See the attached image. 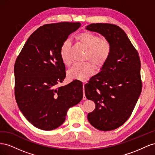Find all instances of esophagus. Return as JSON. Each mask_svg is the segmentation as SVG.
<instances>
[{"label": "esophagus", "instance_id": "obj_1", "mask_svg": "<svg viewBox=\"0 0 155 155\" xmlns=\"http://www.w3.org/2000/svg\"><path fill=\"white\" fill-rule=\"evenodd\" d=\"M83 100H85L87 99V97H86L85 94V84H83Z\"/></svg>", "mask_w": 155, "mask_h": 155}]
</instances>
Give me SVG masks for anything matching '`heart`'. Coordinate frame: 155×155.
<instances>
[{
    "instance_id": "heart-1",
    "label": "heart",
    "mask_w": 155,
    "mask_h": 155,
    "mask_svg": "<svg viewBox=\"0 0 155 155\" xmlns=\"http://www.w3.org/2000/svg\"><path fill=\"white\" fill-rule=\"evenodd\" d=\"M76 39L88 50L85 60L90 61L96 66H103L109 58L110 45L107 41L103 40L99 35L90 31H83L76 36ZM72 46L71 39L67 38L64 40L60 47V58L65 65L71 63L70 51ZM94 72V67L90 62L77 63L68 70L67 76L70 80L85 81L91 77Z\"/></svg>"
}]
</instances>
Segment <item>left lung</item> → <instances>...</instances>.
<instances>
[{
  "instance_id": "8db88e82",
  "label": "left lung",
  "mask_w": 155,
  "mask_h": 155,
  "mask_svg": "<svg viewBox=\"0 0 155 155\" xmlns=\"http://www.w3.org/2000/svg\"><path fill=\"white\" fill-rule=\"evenodd\" d=\"M86 29L104 36L111 48L109 58L101 71L85 85L87 98L96 105L87 118L98 130H114L129 119L141 94L139 55L125 31L118 26L93 23Z\"/></svg>"
}]
</instances>
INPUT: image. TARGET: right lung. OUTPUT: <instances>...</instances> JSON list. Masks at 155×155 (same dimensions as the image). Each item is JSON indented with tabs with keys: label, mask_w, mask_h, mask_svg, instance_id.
<instances>
[{
	"label": "right lung",
	"mask_w": 155,
	"mask_h": 155,
	"mask_svg": "<svg viewBox=\"0 0 155 155\" xmlns=\"http://www.w3.org/2000/svg\"><path fill=\"white\" fill-rule=\"evenodd\" d=\"M79 22L45 25L30 36L14 66L15 96L26 120L35 127L51 130L62 125L69 108L83 98V84L74 80L56 88L66 77L60 47Z\"/></svg>",
	"instance_id": "right-lung-1"
}]
</instances>
